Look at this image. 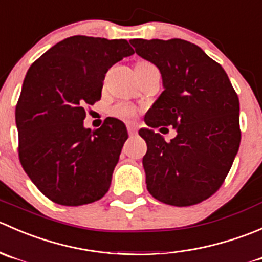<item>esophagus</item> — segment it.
Instances as JSON below:
<instances>
[{
  "label": "esophagus",
  "mask_w": 262,
  "mask_h": 262,
  "mask_svg": "<svg viewBox=\"0 0 262 262\" xmlns=\"http://www.w3.org/2000/svg\"><path fill=\"white\" fill-rule=\"evenodd\" d=\"M127 131L130 135H135L137 132V125H135V123H128Z\"/></svg>",
  "instance_id": "1"
}]
</instances>
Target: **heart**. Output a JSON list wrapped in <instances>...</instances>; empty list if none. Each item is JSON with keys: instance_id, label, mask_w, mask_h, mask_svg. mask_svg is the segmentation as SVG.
Here are the masks:
<instances>
[{"instance_id": "b5f03b06", "label": "heart", "mask_w": 262, "mask_h": 262, "mask_svg": "<svg viewBox=\"0 0 262 262\" xmlns=\"http://www.w3.org/2000/svg\"><path fill=\"white\" fill-rule=\"evenodd\" d=\"M112 115L122 120H132L137 115V110L131 104H117L112 108Z\"/></svg>"}]
</instances>
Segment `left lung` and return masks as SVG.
<instances>
[{"label":"left lung","mask_w":262,"mask_h":262,"mask_svg":"<svg viewBox=\"0 0 262 262\" xmlns=\"http://www.w3.org/2000/svg\"><path fill=\"white\" fill-rule=\"evenodd\" d=\"M136 53L162 74L163 90L139 135L147 191L162 203L190 206L224 182L241 142L239 100L227 72L200 47L183 39H131ZM173 125L169 143L152 128ZM165 128V127H162ZM160 128V130H162Z\"/></svg>","instance_id":"1"}]
</instances>
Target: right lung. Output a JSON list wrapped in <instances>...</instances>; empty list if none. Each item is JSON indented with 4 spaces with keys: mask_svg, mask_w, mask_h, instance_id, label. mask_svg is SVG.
<instances>
[{
    "mask_svg": "<svg viewBox=\"0 0 262 262\" xmlns=\"http://www.w3.org/2000/svg\"><path fill=\"white\" fill-rule=\"evenodd\" d=\"M134 53L125 39L75 35L54 44L28 70L15 111L19 158L53 203L85 205L110 190L127 130L112 117L98 130L86 128L84 107L100 99L108 70Z\"/></svg>",
    "mask_w": 262,
    "mask_h": 262,
    "instance_id": "obj_1",
    "label": "right lung"
}]
</instances>
